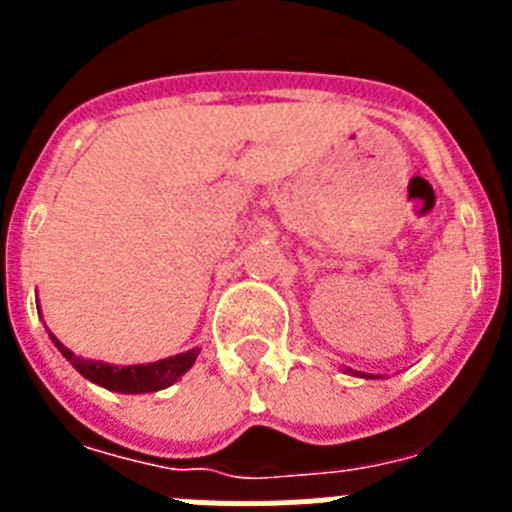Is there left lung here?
I'll return each instance as SVG.
<instances>
[{"mask_svg":"<svg viewBox=\"0 0 512 512\" xmlns=\"http://www.w3.org/2000/svg\"><path fill=\"white\" fill-rule=\"evenodd\" d=\"M343 372L351 374V377H361V379H384V374H366V372H356L351 366H343Z\"/></svg>","mask_w":512,"mask_h":512,"instance_id":"8db88e82","label":"left lung"}]
</instances>
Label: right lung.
Returning <instances> with one entry per match:
<instances>
[{
    "instance_id": "1",
    "label": "right lung",
    "mask_w": 512,
    "mask_h": 512,
    "mask_svg": "<svg viewBox=\"0 0 512 512\" xmlns=\"http://www.w3.org/2000/svg\"><path fill=\"white\" fill-rule=\"evenodd\" d=\"M53 346L61 351V356L74 366L76 372L81 374L89 382L99 384L104 390L120 392V395H146V392H158L166 390L176 379L187 374L194 366L197 356H200V348L194 346L184 354L169 356V359L151 361V364H130V366H117L107 364V361H94L84 359V356H76L69 346H63L51 330H48Z\"/></svg>"
}]
</instances>
